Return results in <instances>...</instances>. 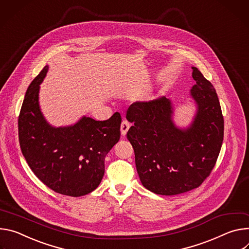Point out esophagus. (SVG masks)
<instances>
[{
	"instance_id": "esophagus-1",
	"label": "esophagus",
	"mask_w": 249,
	"mask_h": 249,
	"mask_svg": "<svg viewBox=\"0 0 249 249\" xmlns=\"http://www.w3.org/2000/svg\"><path fill=\"white\" fill-rule=\"evenodd\" d=\"M129 126H130V124H129V123H128L127 121H125V120L123 121V123H122V124H121V132H122L123 135H125V134H126V132H127Z\"/></svg>"
}]
</instances>
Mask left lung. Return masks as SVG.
<instances>
[{"mask_svg":"<svg viewBox=\"0 0 249 249\" xmlns=\"http://www.w3.org/2000/svg\"><path fill=\"white\" fill-rule=\"evenodd\" d=\"M191 96L198 106L187 129L175 126L173 107L165 97L129 106L126 133L142 185L158 195L172 196L198 188L211 174L224 141V117L212 83L196 67Z\"/></svg>","mask_w":249,"mask_h":249,"instance_id":"left-lung-1","label":"left lung"}]
</instances>
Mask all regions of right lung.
I'll list each match as a JSON object with an SVG mask.
<instances>
[{
  "instance_id": "add662e5",
  "label": "right lung",
  "mask_w": 249,
  "mask_h": 249,
  "mask_svg": "<svg viewBox=\"0 0 249 249\" xmlns=\"http://www.w3.org/2000/svg\"><path fill=\"white\" fill-rule=\"evenodd\" d=\"M45 66L26 90L18 116V142L35 175L59 194L80 197L101 183L105 157L120 141L122 117L107 121L83 117L77 124L53 127L43 118L38 104Z\"/></svg>"
}]
</instances>
